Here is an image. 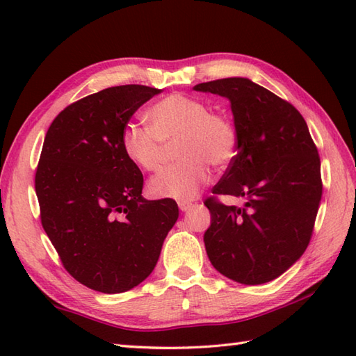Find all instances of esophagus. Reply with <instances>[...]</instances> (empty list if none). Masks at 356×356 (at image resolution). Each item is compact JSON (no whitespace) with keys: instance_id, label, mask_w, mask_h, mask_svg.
Segmentation results:
<instances>
[{"instance_id":"34e87169","label":"esophagus","mask_w":356,"mask_h":356,"mask_svg":"<svg viewBox=\"0 0 356 356\" xmlns=\"http://www.w3.org/2000/svg\"><path fill=\"white\" fill-rule=\"evenodd\" d=\"M191 207H193L191 202H179V208H180V211H184V213H186V211Z\"/></svg>"}]
</instances>
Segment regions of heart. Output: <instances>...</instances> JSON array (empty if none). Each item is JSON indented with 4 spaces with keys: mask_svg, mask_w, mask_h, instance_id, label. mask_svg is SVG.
<instances>
[{
    "mask_svg": "<svg viewBox=\"0 0 356 356\" xmlns=\"http://www.w3.org/2000/svg\"><path fill=\"white\" fill-rule=\"evenodd\" d=\"M151 130L127 125L120 136L125 157L142 171H156L166 148L176 147L182 161L149 180L148 193L156 199L191 200L209 180V166L225 168L237 153V130L223 113L211 111L197 97L174 93L147 110Z\"/></svg>",
    "mask_w": 356,
    "mask_h": 356,
    "instance_id": "b5f03b06",
    "label": "heart"
}]
</instances>
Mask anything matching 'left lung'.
<instances>
[{
    "label": "left lung",
    "instance_id": "left-lung-1",
    "mask_svg": "<svg viewBox=\"0 0 356 356\" xmlns=\"http://www.w3.org/2000/svg\"><path fill=\"white\" fill-rule=\"evenodd\" d=\"M194 90L231 102L237 154L213 194L245 202L228 207L215 195L205 200L209 261L237 283H268L289 269L311 241L323 193L318 151L300 111L252 81L225 78Z\"/></svg>",
    "mask_w": 356,
    "mask_h": 356
}]
</instances>
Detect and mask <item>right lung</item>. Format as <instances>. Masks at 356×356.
<instances>
[{"instance_id": "obj_1", "label": "right lung", "mask_w": 356, "mask_h": 356, "mask_svg": "<svg viewBox=\"0 0 356 356\" xmlns=\"http://www.w3.org/2000/svg\"><path fill=\"white\" fill-rule=\"evenodd\" d=\"M147 86L101 90L53 119L35 174L41 223L63 266L90 289L120 293L142 283L179 217L172 199L145 200L143 176L120 136Z\"/></svg>"}]
</instances>
